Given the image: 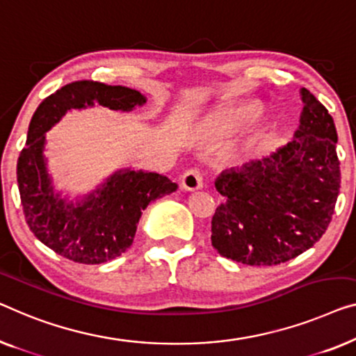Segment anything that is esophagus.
Instances as JSON below:
<instances>
[{
    "label": "esophagus",
    "mask_w": 356,
    "mask_h": 356,
    "mask_svg": "<svg viewBox=\"0 0 356 356\" xmlns=\"http://www.w3.org/2000/svg\"><path fill=\"white\" fill-rule=\"evenodd\" d=\"M179 184L184 191H197L202 188V173L197 168H189L181 175Z\"/></svg>",
    "instance_id": "esophagus-1"
}]
</instances>
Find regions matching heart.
Masks as SVG:
<instances>
[{
	"instance_id": "1",
	"label": "heart",
	"mask_w": 356,
	"mask_h": 356,
	"mask_svg": "<svg viewBox=\"0 0 356 356\" xmlns=\"http://www.w3.org/2000/svg\"><path fill=\"white\" fill-rule=\"evenodd\" d=\"M260 115V109L257 106H242V107H223L212 112L200 125L202 136L210 140H220L229 135H234L250 123H254ZM247 151V144H241L234 149V154H244Z\"/></svg>"
}]
</instances>
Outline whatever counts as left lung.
Wrapping results in <instances>:
<instances>
[{
	"label": "left lung",
	"instance_id": "8db88e82",
	"mask_svg": "<svg viewBox=\"0 0 356 356\" xmlns=\"http://www.w3.org/2000/svg\"><path fill=\"white\" fill-rule=\"evenodd\" d=\"M296 140L268 157L216 178L225 202L212 218V245L250 266L296 259L321 239L341 188L337 131L331 114L307 88Z\"/></svg>",
	"mask_w": 356,
	"mask_h": 356
}]
</instances>
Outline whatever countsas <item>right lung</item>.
Returning <instances> with one entry per match:
<instances>
[{
  "mask_svg": "<svg viewBox=\"0 0 356 356\" xmlns=\"http://www.w3.org/2000/svg\"><path fill=\"white\" fill-rule=\"evenodd\" d=\"M146 102L140 91L92 80H79L44 97L30 120L27 146L17 161L20 202L29 228L64 259L104 264L127 252L135 239L143 210L151 200L177 191L178 184L151 172H118L81 204H65L53 193L46 173L44 133L69 109L99 104L131 111Z\"/></svg>",
  "mask_w": 356,
  "mask_h": 356,
  "instance_id": "1",
  "label": "right lung"
}]
</instances>
